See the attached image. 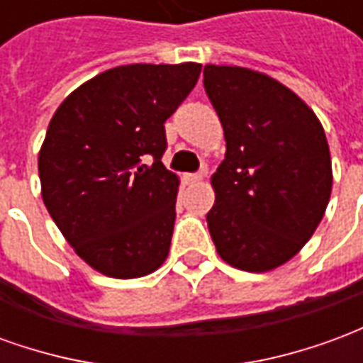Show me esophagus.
Wrapping results in <instances>:
<instances>
[{"instance_id": "34e87169", "label": "esophagus", "mask_w": 363, "mask_h": 363, "mask_svg": "<svg viewBox=\"0 0 363 363\" xmlns=\"http://www.w3.org/2000/svg\"><path fill=\"white\" fill-rule=\"evenodd\" d=\"M202 177H204V173H189V174H184V179H186V182L202 181Z\"/></svg>"}]
</instances>
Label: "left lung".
Here are the masks:
<instances>
[{"mask_svg": "<svg viewBox=\"0 0 363 363\" xmlns=\"http://www.w3.org/2000/svg\"><path fill=\"white\" fill-rule=\"evenodd\" d=\"M206 95L225 134L208 212L220 257L267 272L299 252L327 210L333 169L315 112L272 77L247 67L206 66Z\"/></svg>", "mask_w": 363, "mask_h": 363, "instance_id": "8db88e82", "label": "left lung"}]
</instances>
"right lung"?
Here are the masks:
<instances>
[{
	"mask_svg": "<svg viewBox=\"0 0 363 363\" xmlns=\"http://www.w3.org/2000/svg\"><path fill=\"white\" fill-rule=\"evenodd\" d=\"M200 64H132L96 75L52 116L38 155L46 210L89 267L140 278L165 262L179 179L161 157L165 120Z\"/></svg>",
	"mask_w": 363,
	"mask_h": 363,
	"instance_id": "add662e5",
	"label": "right lung"
}]
</instances>
